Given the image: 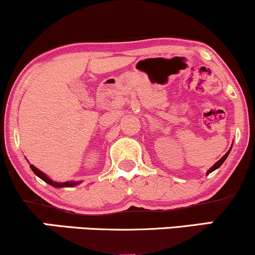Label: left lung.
<instances>
[{
  "mask_svg": "<svg viewBox=\"0 0 255 255\" xmlns=\"http://www.w3.org/2000/svg\"><path fill=\"white\" fill-rule=\"evenodd\" d=\"M231 147H233V145H231ZM231 147L229 148V151H228V152H227V153H225V154H224V156H223V157H222V158H221V159H219V160H218V162H216V163H215V164H213V165L211 166V168H210V169H209V170H207V172H206V175H209V174H210V172L215 171V170H216V169H218V168H219V166H221L222 164H223V163H224V160H225V159H227V158H228V156H229V153H230V151H231Z\"/></svg>",
  "mask_w": 255,
  "mask_h": 255,
  "instance_id": "8db88e82",
  "label": "left lung"
}]
</instances>
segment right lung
I'll return each mask as SVG.
<instances>
[{
    "label": "right lung",
    "mask_w": 255,
    "mask_h": 255,
    "mask_svg": "<svg viewBox=\"0 0 255 255\" xmlns=\"http://www.w3.org/2000/svg\"><path fill=\"white\" fill-rule=\"evenodd\" d=\"M30 168L32 169V171H33L38 177L42 178L44 182L50 184V186L55 187V188H62V187H75V186H78V184L81 183V181H66V182H56V181L51 180L48 175L44 174L43 171H40L39 169H37L34 165L30 164Z\"/></svg>",
    "instance_id": "right-lung-1"
}]
</instances>
